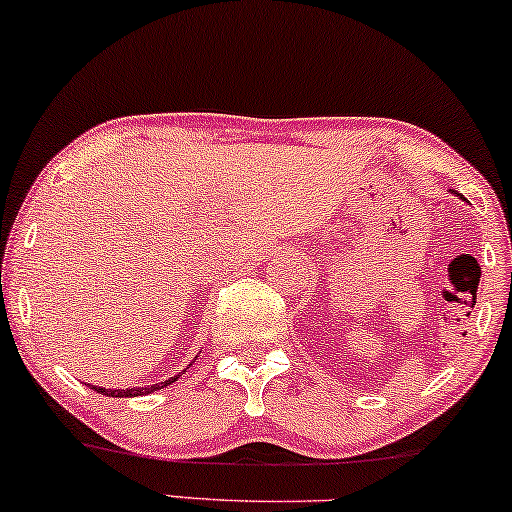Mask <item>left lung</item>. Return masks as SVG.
Instances as JSON below:
<instances>
[{
  "label": "left lung",
  "mask_w": 512,
  "mask_h": 512,
  "mask_svg": "<svg viewBox=\"0 0 512 512\" xmlns=\"http://www.w3.org/2000/svg\"><path fill=\"white\" fill-rule=\"evenodd\" d=\"M451 193H456V191H454V189H451ZM456 196H458V193H456ZM463 200H465V198H463Z\"/></svg>",
  "instance_id": "8db88e82"
}]
</instances>
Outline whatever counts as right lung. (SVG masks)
Wrapping results in <instances>:
<instances>
[{
  "label": "right lung",
  "mask_w": 512,
  "mask_h": 512,
  "mask_svg": "<svg viewBox=\"0 0 512 512\" xmlns=\"http://www.w3.org/2000/svg\"><path fill=\"white\" fill-rule=\"evenodd\" d=\"M196 361V359H193ZM191 361V364H193ZM189 364V366H191ZM186 366V368H189ZM184 368V371H186ZM179 375H174V378H167L165 383H155V385H141V387H127V390H106V387H99V385H89L92 387L94 392H99V394H106V397H144V394H151V392H158V390H163V387H167V385H172L174 380H177Z\"/></svg>",
  "instance_id": "add662e5"
}]
</instances>
